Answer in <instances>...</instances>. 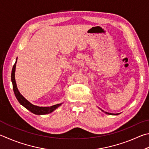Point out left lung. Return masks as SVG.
I'll list each match as a JSON object with an SVG mask.
<instances>
[{
    "label": "left lung",
    "instance_id": "8db88e82",
    "mask_svg": "<svg viewBox=\"0 0 149 149\" xmlns=\"http://www.w3.org/2000/svg\"><path fill=\"white\" fill-rule=\"evenodd\" d=\"M102 111H104L103 110H102ZM105 113H106V114H107V115H118V113H116V114H114V113H107V112H105Z\"/></svg>",
    "mask_w": 149,
    "mask_h": 149
}]
</instances>
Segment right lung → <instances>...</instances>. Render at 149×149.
I'll return each mask as SVG.
<instances>
[{
    "label": "right lung",
    "instance_id": "add662e5",
    "mask_svg": "<svg viewBox=\"0 0 149 149\" xmlns=\"http://www.w3.org/2000/svg\"><path fill=\"white\" fill-rule=\"evenodd\" d=\"M16 63H17V59L13 66L12 75H11V79H12V82L13 85V89L14 92L15 96L18 102L20 103L21 105H22L23 107H25L26 109H28L30 111L34 113L35 115H46L49 114L51 112H53L54 110H55L56 108H58L62 104H58L52 105L50 107H39L37 105H34L30 103L27 100H26L24 97L21 95L19 91H18L17 85H16L15 79V66Z\"/></svg>",
    "mask_w": 149,
    "mask_h": 149
}]
</instances>
